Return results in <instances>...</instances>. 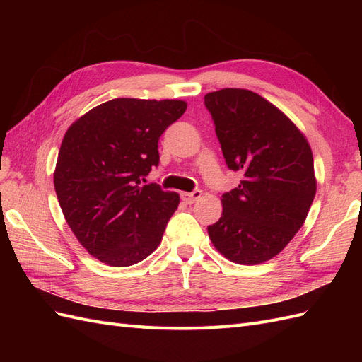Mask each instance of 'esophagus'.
<instances>
[{
	"mask_svg": "<svg viewBox=\"0 0 362 362\" xmlns=\"http://www.w3.org/2000/svg\"><path fill=\"white\" fill-rule=\"evenodd\" d=\"M202 196V192L201 190H194L192 193H187V192H182L181 193V199L185 202V204H193L198 201Z\"/></svg>",
	"mask_w": 362,
	"mask_h": 362,
	"instance_id": "34e87169",
	"label": "esophagus"
}]
</instances>
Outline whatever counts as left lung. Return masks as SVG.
<instances>
[{"label":"left lung","instance_id":"1","mask_svg":"<svg viewBox=\"0 0 362 362\" xmlns=\"http://www.w3.org/2000/svg\"><path fill=\"white\" fill-rule=\"evenodd\" d=\"M228 168L243 175L222 194L211 243L237 264L276 257L299 231L317 190L308 140L278 107L246 89L205 95Z\"/></svg>","mask_w":362,"mask_h":362}]
</instances>
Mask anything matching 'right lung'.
Segmentation results:
<instances>
[{"instance_id":"add662e5","label":"right lung","mask_w":362,"mask_h":362,"mask_svg":"<svg viewBox=\"0 0 362 362\" xmlns=\"http://www.w3.org/2000/svg\"><path fill=\"white\" fill-rule=\"evenodd\" d=\"M185 108L180 100L116 98L64 134L54 187L71 231L101 262L133 266L160 245L180 194L140 181L158 166V139Z\"/></svg>"}]
</instances>
